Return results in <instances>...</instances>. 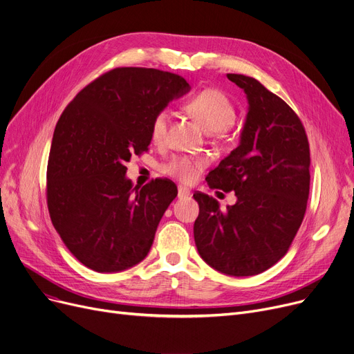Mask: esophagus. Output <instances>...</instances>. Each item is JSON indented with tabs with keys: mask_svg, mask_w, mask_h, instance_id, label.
Instances as JSON below:
<instances>
[{
	"mask_svg": "<svg viewBox=\"0 0 354 354\" xmlns=\"http://www.w3.org/2000/svg\"><path fill=\"white\" fill-rule=\"evenodd\" d=\"M189 195H191V191L187 189V187H185V186H178V198H179V199L187 198Z\"/></svg>",
	"mask_w": 354,
	"mask_h": 354,
	"instance_id": "1",
	"label": "esophagus"
}]
</instances>
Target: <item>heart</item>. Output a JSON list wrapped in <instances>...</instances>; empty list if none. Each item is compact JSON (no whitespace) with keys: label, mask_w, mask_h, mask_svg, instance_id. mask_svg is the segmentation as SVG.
Instances as JSON below:
<instances>
[{"label":"heart","mask_w":354,"mask_h":354,"mask_svg":"<svg viewBox=\"0 0 354 354\" xmlns=\"http://www.w3.org/2000/svg\"><path fill=\"white\" fill-rule=\"evenodd\" d=\"M186 112H189L202 129L207 133H222L229 129L236 118V111L225 92L216 88H206L189 98L185 104ZM169 112L159 111L151 125V136L153 142L160 144L168 135ZM205 165V159L192 158L186 155L174 156L168 163L163 165L162 171L176 178L180 182H191L196 171Z\"/></svg>","instance_id":"1"}]
</instances>
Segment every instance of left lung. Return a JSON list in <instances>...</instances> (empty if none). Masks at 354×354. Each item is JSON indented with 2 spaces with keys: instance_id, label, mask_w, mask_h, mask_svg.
<instances>
[{
  "instance_id": "obj_1",
  "label": "left lung",
  "mask_w": 354,
  "mask_h": 354,
  "mask_svg": "<svg viewBox=\"0 0 354 354\" xmlns=\"http://www.w3.org/2000/svg\"><path fill=\"white\" fill-rule=\"evenodd\" d=\"M249 102L241 142L206 176L234 191L236 203L194 194L199 216L194 236L203 261L229 276H253L289 250L304 218L310 187V149L295 111L252 77L227 74Z\"/></svg>"
}]
</instances>
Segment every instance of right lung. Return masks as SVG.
Returning a JSON list of instances; mask_svg holds the SVG:
<instances>
[{
	"label": "right lung",
	"mask_w": 354,
	"mask_h": 354,
	"mask_svg": "<svg viewBox=\"0 0 354 354\" xmlns=\"http://www.w3.org/2000/svg\"><path fill=\"white\" fill-rule=\"evenodd\" d=\"M189 89L165 71L115 68L62 112L46 168V203L62 242L86 268L113 273L147 257L178 189L169 179L133 187L125 162L148 151L155 115Z\"/></svg>",
	"instance_id": "right-lung-1"
}]
</instances>
